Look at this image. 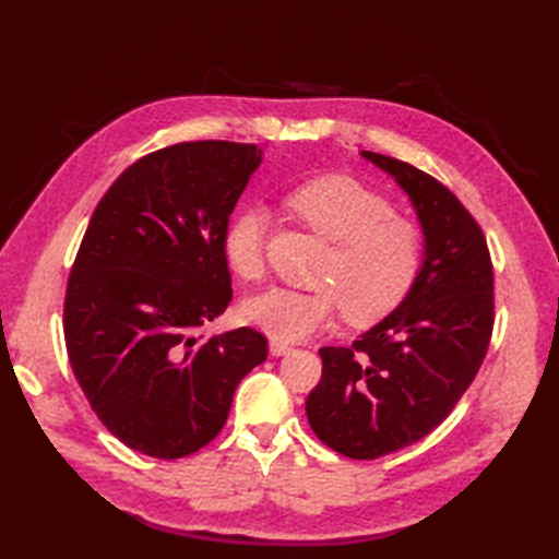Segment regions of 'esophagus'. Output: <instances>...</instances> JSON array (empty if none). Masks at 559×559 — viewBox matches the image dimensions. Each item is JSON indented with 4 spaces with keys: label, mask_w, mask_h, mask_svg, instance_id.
I'll return each mask as SVG.
<instances>
[{
    "label": "esophagus",
    "mask_w": 559,
    "mask_h": 559,
    "mask_svg": "<svg viewBox=\"0 0 559 559\" xmlns=\"http://www.w3.org/2000/svg\"><path fill=\"white\" fill-rule=\"evenodd\" d=\"M290 350H293V346H290V343H286V341H278V338H271L269 341V353L273 355V358H281V355H286Z\"/></svg>",
    "instance_id": "34e87169"
}]
</instances>
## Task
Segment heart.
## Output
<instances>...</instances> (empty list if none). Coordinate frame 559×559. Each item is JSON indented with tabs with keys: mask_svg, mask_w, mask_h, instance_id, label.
I'll return each mask as SVG.
<instances>
[{
	"mask_svg": "<svg viewBox=\"0 0 559 559\" xmlns=\"http://www.w3.org/2000/svg\"><path fill=\"white\" fill-rule=\"evenodd\" d=\"M290 209L336 245L324 283L334 290L269 288L242 302L249 324L278 341H302L334 322L343 307L348 322L370 324L406 298L420 269V233L396 218L384 197L350 177H319L290 197ZM266 211L237 213L223 237L228 266L245 281L264 273Z\"/></svg>",
	"mask_w": 559,
	"mask_h": 559,
	"instance_id": "1",
	"label": "heart"
}]
</instances>
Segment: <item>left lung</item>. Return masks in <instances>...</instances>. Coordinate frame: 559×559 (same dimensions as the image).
I'll return each instance as SVG.
<instances>
[{"label":"left lung","mask_w":559,"mask_h":559,"mask_svg":"<svg viewBox=\"0 0 559 559\" xmlns=\"http://www.w3.org/2000/svg\"><path fill=\"white\" fill-rule=\"evenodd\" d=\"M408 194L423 230V264L406 298L353 346L319 348L322 379L305 401L326 447L377 459L442 423L476 377L495 322L492 264L461 201L413 165L360 151Z\"/></svg>","instance_id":"8db88e82"}]
</instances>
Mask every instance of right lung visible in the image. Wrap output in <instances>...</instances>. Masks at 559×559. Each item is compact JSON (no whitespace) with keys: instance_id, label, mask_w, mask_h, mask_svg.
<instances>
[{"instance_id":"1","label":"right lung","mask_w":559,"mask_h":559,"mask_svg":"<svg viewBox=\"0 0 559 559\" xmlns=\"http://www.w3.org/2000/svg\"><path fill=\"white\" fill-rule=\"evenodd\" d=\"M261 148L187 141L139 158L96 206L71 269V370L108 430L146 456L182 459L228 420L266 338L199 329L233 300L223 237Z\"/></svg>"}]
</instances>
